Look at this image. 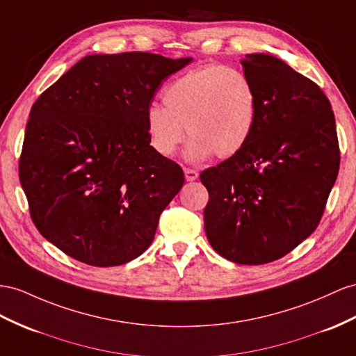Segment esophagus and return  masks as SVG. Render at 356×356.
Instances as JSON below:
<instances>
[{
	"instance_id": "esophagus-1",
	"label": "esophagus",
	"mask_w": 356,
	"mask_h": 356,
	"mask_svg": "<svg viewBox=\"0 0 356 356\" xmlns=\"http://www.w3.org/2000/svg\"><path fill=\"white\" fill-rule=\"evenodd\" d=\"M185 179L188 181H194L198 179V171L193 168H185Z\"/></svg>"
}]
</instances>
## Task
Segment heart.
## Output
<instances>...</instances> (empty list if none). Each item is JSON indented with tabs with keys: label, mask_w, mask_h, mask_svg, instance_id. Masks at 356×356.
Masks as SVG:
<instances>
[{
	"label": "heart",
	"mask_w": 356,
	"mask_h": 356,
	"mask_svg": "<svg viewBox=\"0 0 356 356\" xmlns=\"http://www.w3.org/2000/svg\"><path fill=\"white\" fill-rule=\"evenodd\" d=\"M163 106L145 111L152 147L171 156L186 134L185 156L204 161L212 153L230 158L251 138L259 120V95L245 72L224 65H206L180 75L163 88Z\"/></svg>",
	"instance_id": "obj_1"
}]
</instances>
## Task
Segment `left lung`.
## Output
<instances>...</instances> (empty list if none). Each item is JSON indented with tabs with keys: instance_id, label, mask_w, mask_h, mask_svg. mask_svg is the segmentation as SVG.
Here are the masks:
<instances>
[{
	"instance_id": "8db88e82",
	"label": "left lung",
	"mask_w": 356,
	"mask_h": 356,
	"mask_svg": "<svg viewBox=\"0 0 356 356\" xmlns=\"http://www.w3.org/2000/svg\"><path fill=\"white\" fill-rule=\"evenodd\" d=\"M259 120L245 147L200 180L212 248L239 265L284 257L322 220L340 168L335 117L323 91L269 54H247Z\"/></svg>"
}]
</instances>
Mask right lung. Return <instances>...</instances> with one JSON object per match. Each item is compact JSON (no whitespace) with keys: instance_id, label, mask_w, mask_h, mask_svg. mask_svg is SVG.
Returning a JSON list of instances; mask_svg holds the SVG:
<instances>
[{"instance_id":"obj_1","label":"right lung","mask_w":356,"mask_h":356,"mask_svg":"<svg viewBox=\"0 0 356 356\" xmlns=\"http://www.w3.org/2000/svg\"><path fill=\"white\" fill-rule=\"evenodd\" d=\"M191 61L87 56L31 106L19 180L34 225L69 257L108 268L150 247L185 177L150 145L145 111L162 81Z\"/></svg>"}]
</instances>
